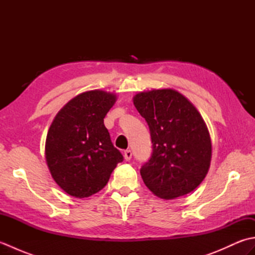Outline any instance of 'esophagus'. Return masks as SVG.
<instances>
[{"label":"esophagus","instance_id":"1","mask_svg":"<svg viewBox=\"0 0 255 255\" xmlns=\"http://www.w3.org/2000/svg\"><path fill=\"white\" fill-rule=\"evenodd\" d=\"M124 158H125V160H126V161L130 160L132 158L131 150H126V151H125V152H124Z\"/></svg>","mask_w":255,"mask_h":255}]
</instances>
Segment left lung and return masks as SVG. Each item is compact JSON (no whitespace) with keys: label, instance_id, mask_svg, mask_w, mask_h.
<instances>
[{"label":"left lung","instance_id":"1","mask_svg":"<svg viewBox=\"0 0 255 255\" xmlns=\"http://www.w3.org/2000/svg\"><path fill=\"white\" fill-rule=\"evenodd\" d=\"M132 101L152 140L151 158L140 169L145 186L163 199L193 192L211 161L210 134L197 108L173 89L139 92Z\"/></svg>","mask_w":255,"mask_h":255}]
</instances>
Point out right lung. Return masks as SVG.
Returning a JSON list of instances; mask_svg holds the SVG:
<instances>
[{"instance_id": "right-lung-1", "label": "right lung", "mask_w": 255, "mask_h": 255, "mask_svg": "<svg viewBox=\"0 0 255 255\" xmlns=\"http://www.w3.org/2000/svg\"><path fill=\"white\" fill-rule=\"evenodd\" d=\"M115 93L92 90L73 97L58 112L47 133L45 155L53 180L77 198L100 192L124 160L104 125Z\"/></svg>"}]
</instances>
